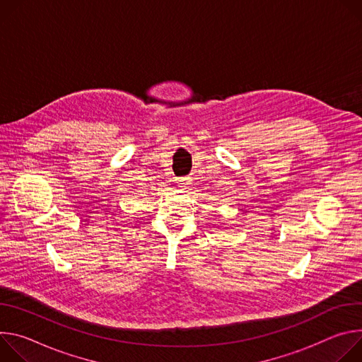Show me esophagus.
<instances>
[{
	"mask_svg": "<svg viewBox=\"0 0 362 362\" xmlns=\"http://www.w3.org/2000/svg\"><path fill=\"white\" fill-rule=\"evenodd\" d=\"M177 182H178V185H180L181 188H187V185L189 184V178H187V177H184V178H178V180H177Z\"/></svg>",
	"mask_w": 362,
	"mask_h": 362,
	"instance_id": "obj_1",
	"label": "esophagus"
}]
</instances>
